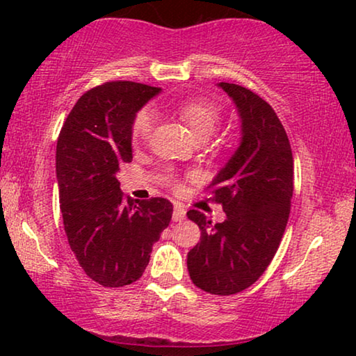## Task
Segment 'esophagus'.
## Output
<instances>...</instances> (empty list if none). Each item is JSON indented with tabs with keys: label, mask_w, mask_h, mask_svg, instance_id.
<instances>
[{
	"label": "esophagus",
	"mask_w": 356,
	"mask_h": 356,
	"mask_svg": "<svg viewBox=\"0 0 356 356\" xmlns=\"http://www.w3.org/2000/svg\"><path fill=\"white\" fill-rule=\"evenodd\" d=\"M184 217H186V211L181 206H175L173 209V222H183Z\"/></svg>",
	"instance_id": "1"
}]
</instances>
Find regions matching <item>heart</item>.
Listing matches in <instances>:
<instances>
[{
    "mask_svg": "<svg viewBox=\"0 0 356 356\" xmlns=\"http://www.w3.org/2000/svg\"><path fill=\"white\" fill-rule=\"evenodd\" d=\"M179 115L197 140H206L217 129L222 120V108L206 99H186L177 104ZM154 129V113L149 108L139 110L131 123V139L134 144L145 143ZM175 183L173 179H168Z\"/></svg>",
    "mask_w": 356,
    "mask_h": 356,
    "instance_id": "1",
    "label": "heart"
}]
</instances>
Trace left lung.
<instances>
[{
  "instance_id": "8db88e82",
  "label": "left lung",
  "mask_w": 356,
  "mask_h": 356,
  "mask_svg": "<svg viewBox=\"0 0 356 356\" xmlns=\"http://www.w3.org/2000/svg\"><path fill=\"white\" fill-rule=\"evenodd\" d=\"M235 102L243 139L235 155L209 184L225 222L212 225L196 209L189 220L201 241L188 252L193 284L212 295H235L264 274L284 236L293 194V155L274 108L246 87L218 84Z\"/></svg>"
}]
</instances>
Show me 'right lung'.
I'll return each mask as SVG.
<instances>
[{
  "mask_svg": "<svg viewBox=\"0 0 356 356\" xmlns=\"http://www.w3.org/2000/svg\"><path fill=\"white\" fill-rule=\"evenodd\" d=\"M159 87L111 81L87 90L63 124L56 144V178L63 225L87 277L124 286L143 275L152 245L172 220L163 197L133 201L116 173L133 160L131 123Z\"/></svg>",
  "mask_w": 356,
  "mask_h": 356,
  "instance_id": "add662e5",
  "label": "right lung"
}]
</instances>
